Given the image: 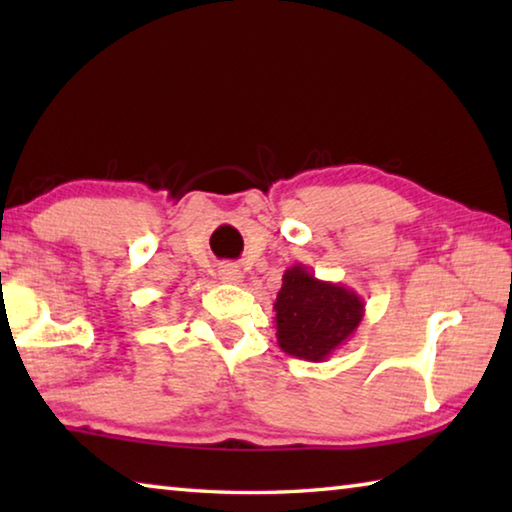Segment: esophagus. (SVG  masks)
Wrapping results in <instances>:
<instances>
[{
  "label": "esophagus",
  "mask_w": 512,
  "mask_h": 512,
  "mask_svg": "<svg viewBox=\"0 0 512 512\" xmlns=\"http://www.w3.org/2000/svg\"><path fill=\"white\" fill-rule=\"evenodd\" d=\"M241 277H244V273H241V268L237 264L232 262H225L219 266V280L221 282H228V284H239Z\"/></svg>",
  "instance_id": "esophagus-1"
}]
</instances>
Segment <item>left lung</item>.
I'll list each match as a JSON object with an SVG mask.
<instances>
[{"mask_svg":"<svg viewBox=\"0 0 512 512\" xmlns=\"http://www.w3.org/2000/svg\"><path fill=\"white\" fill-rule=\"evenodd\" d=\"M273 311L282 352L320 363L354 336L366 302L354 289L318 280L305 264H296L282 275Z\"/></svg>","mask_w":512,"mask_h":512,"instance_id":"obj_1","label":"left lung"}]
</instances>
